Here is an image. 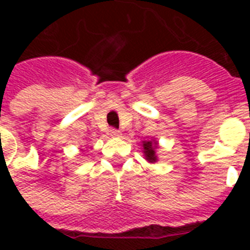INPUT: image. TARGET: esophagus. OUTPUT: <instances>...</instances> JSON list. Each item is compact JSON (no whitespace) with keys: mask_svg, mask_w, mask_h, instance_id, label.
Segmentation results:
<instances>
[{"mask_svg":"<svg viewBox=\"0 0 250 250\" xmlns=\"http://www.w3.org/2000/svg\"><path fill=\"white\" fill-rule=\"evenodd\" d=\"M121 131H118V129L115 128H111L110 129V136H113V137H121Z\"/></svg>","mask_w":250,"mask_h":250,"instance_id":"34e87169","label":"esophagus"}]
</instances>
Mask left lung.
Masks as SVG:
<instances>
[{
    "instance_id": "8db88e82",
    "label": "left lung",
    "mask_w": 250,
    "mask_h": 250,
    "mask_svg": "<svg viewBox=\"0 0 250 250\" xmlns=\"http://www.w3.org/2000/svg\"><path fill=\"white\" fill-rule=\"evenodd\" d=\"M141 146H143V153H144L145 160L150 162V164H156L157 161H158L156 152L157 149H158V143L154 139H150V140L141 141Z\"/></svg>"
}]
</instances>
